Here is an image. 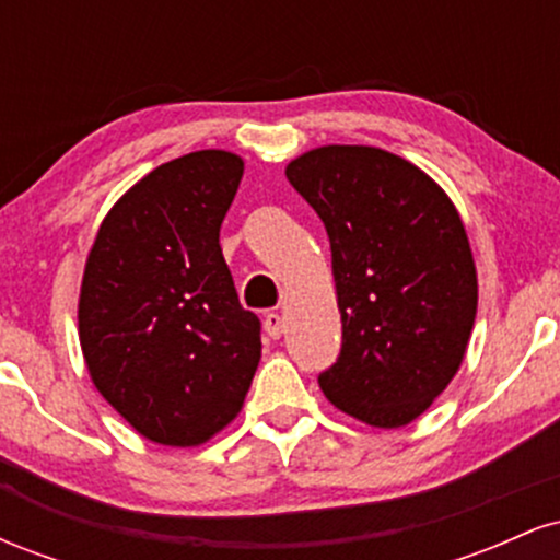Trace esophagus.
I'll use <instances>...</instances> for the list:
<instances>
[{
    "mask_svg": "<svg viewBox=\"0 0 560 560\" xmlns=\"http://www.w3.org/2000/svg\"><path fill=\"white\" fill-rule=\"evenodd\" d=\"M262 326H266L268 337L271 339H279L281 334H284V318H281L279 313H268L266 320H262Z\"/></svg>",
    "mask_w": 560,
    "mask_h": 560,
    "instance_id": "34e87169",
    "label": "esophagus"
}]
</instances>
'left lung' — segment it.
<instances>
[{"label":"left lung","mask_w":560,"mask_h":560,"mask_svg":"<svg viewBox=\"0 0 560 560\" xmlns=\"http://www.w3.org/2000/svg\"><path fill=\"white\" fill-rule=\"evenodd\" d=\"M324 221L342 352L326 400L376 429L416 421L458 374L479 281L460 213L432 176L378 147L326 144L287 165Z\"/></svg>","instance_id":"left-lung-1"}]
</instances>
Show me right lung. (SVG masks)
I'll return each instance as SVG.
<instances>
[{
  "mask_svg": "<svg viewBox=\"0 0 560 560\" xmlns=\"http://www.w3.org/2000/svg\"><path fill=\"white\" fill-rule=\"evenodd\" d=\"M244 173L199 150L147 173L102 218L79 298L92 384L141 436L197 447L240 416L260 363L218 234Z\"/></svg>",
  "mask_w": 560,
  "mask_h": 560,
  "instance_id": "right-lung-1",
  "label": "right lung"
}]
</instances>
